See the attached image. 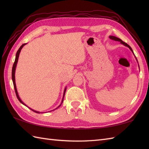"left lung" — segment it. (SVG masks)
<instances>
[{"label":"left lung","instance_id":"8db88e82","mask_svg":"<svg viewBox=\"0 0 149 149\" xmlns=\"http://www.w3.org/2000/svg\"><path fill=\"white\" fill-rule=\"evenodd\" d=\"M109 38H110L111 40H115V41H118V42H120V43L123 44V45H125V47H127L128 48L131 50V52L134 54V52H133V50H132V49H131V47L130 46H129V45H128V44H127V43H125V42H123V41H122L121 39H120V38H118L115 37V36H109ZM135 58H136V57H135ZM136 61H138L137 59H136ZM139 68H140V66H139Z\"/></svg>","mask_w":149,"mask_h":149}]
</instances>
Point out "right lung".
I'll list each match as a JSON object with an SVG mask.
<instances>
[{
	"mask_svg": "<svg viewBox=\"0 0 149 149\" xmlns=\"http://www.w3.org/2000/svg\"><path fill=\"white\" fill-rule=\"evenodd\" d=\"M26 44H27V43H24V44H23V45H22L20 46V48H19V49L18 50V51H17V54H16V58H15V60L14 64H13V68H12V81H13V86H14L15 91V93H16V95H17V99H18V100L20 101V102L22 104H24V106H26V104H24L23 102H22V100L20 99V97H19V95H18V91H17V86H16V83H15V70H16V67H17V63H18V58H19V55H20V53L21 50H22V48H23V47H24V45H26ZM66 90V87L65 88L64 93H63V99H62V101H61V104H60V105H59L58 107H56V108L55 109H58V107H59L60 106H61V104H62V103H63V99H64V97H65V94ZM29 108H30V107H29ZM30 109H31V110H32V111H33L35 112V113H42V112L37 111L33 110V109H32L31 108H30ZM55 109H54V110H55ZM54 110H52V111H54Z\"/></svg>",
	"mask_w": 149,
	"mask_h": 149,
	"instance_id": "1",
	"label": "right lung"
}]
</instances>
